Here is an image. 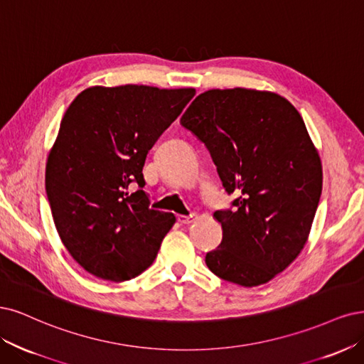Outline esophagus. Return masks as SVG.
<instances>
[{
    "label": "esophagus",
    "instance_id": "obj_1",
    "mask_svg": "<svg viewBox=\"0 0 364 364\" xmlns=\"http://www.w3.org/2000/svg\"><path fill=\"white\" fill-rule=\"evenodd\" d=\"M193 220H196L195 215H187V216L180 215L178 216V222H180V224H183V225H189V224H192Z\"/></svg>",
    "mask_w": 364,
    "mask_h": 364
}]
</instances>
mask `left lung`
Returning a JSON list of instances; mask_svg holds the SVG:
<instances>
[{
  "instance_id": "8db88e82",
  "label": "left lung",
  "mask_w": 364,
  "mask_h": 364,
  "mask_svg": "<svg viewBox=\"0 0 364 364\" xmlns=\"http://www.w3.org/2000/svg\"><path fill=\"white\" fill-rule=\"evenodd\" d=\"M180 124L207 146L234 210H218L222 242L205 264L243 287L267 283L306 245L322 193V165L299 112L278 93L212 89Z\"/></svg>"
}]
</instances>
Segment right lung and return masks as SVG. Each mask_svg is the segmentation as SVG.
<instances>
[{"label": "right lung", "instance_id": "obj_1", "mask_svg": "<svg viewBox=\"0 0 364 364\" xmlns=\"http://www.w3.org/2000/svg\"><path fill=\"white\" fill-rule=\"evenodd\" d=\"M193 95L192 87L93 86L68 107L45 189L58 236L89 274L121 283L154 262L175 216L149 208L142 169Z\"/></svg>", "mask_w": 364, "mask_h": 364}]
</instances>
